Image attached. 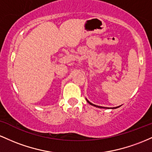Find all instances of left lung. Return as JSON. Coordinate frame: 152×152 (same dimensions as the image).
Masks as SVG:
<instances>
[{
  "label": "left lung",
  "mask_w": 152,
  "mask_h": 152,
  "mask_svg": "<svg viewBox=\"0 0 152 152\" xmlns=\"http://www.w3.org/2000/svg\"><path fill=\"white\" fill-rule=\"evenodd\" d=\"M86 100H87V102H88V103L89 104H90V105H93V106H95V107H96V108H106V109H109V108H110V109H115V108H119V107L121 106H118V107H114V108H105V107H102V106H98V105H95V104H93L92 103H90V102L89 101V100H88V99H86Z\"/></svg>",
  "instance_id": "1"
}]
</instances>
